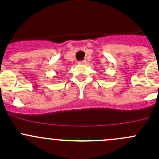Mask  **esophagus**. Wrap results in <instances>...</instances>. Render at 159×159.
Instances as JSON below:
<instances>
[{
	"mask_svg": "<svg viewBox=\"0 0 159 159\" xmlns=\"http://www.w3.org/2000/svg\"><path fill=\"white\" fill-rule=\"evenodd\" d=\"M85 63H86V61L85 60H81V61H78V64H85Z\"/></svg>",
	"mask_w": 159,
	"mask_h": 159,
	"instance_id": "1",
	"label": "esophagus"
}]
</instances>
